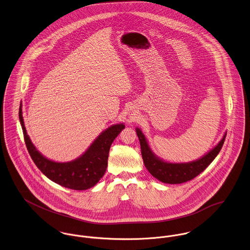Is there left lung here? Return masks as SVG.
Masks as SVG:
<instances>
[{"label": "left lung", "instance_id": "obj_1", "mask_svg": "<svg viewBox=\"0 0 250 250\" xmlns=\"http://www.w3.org/2000/svg\"><path fill=\"white\" fill-rule=\"evenodd\" d=\"M136 133L140 141L141 152L146 169L159 181L171 185L186 183L203 172L221 151L227 136V133L224 135L220 143L201 159L190 163L173 164L159 159L152 152L145 135L139 128H136Z\"/></svg>", "mask_w": 250, "mask_h": 250}]
</instances>
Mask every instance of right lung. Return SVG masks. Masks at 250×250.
<instances>
[{"label":"right lung","mask_w":250,"mask_h":250,"mask_svg":"<svg viewBox=\"0 0 250 250\" xmlns=\"http://www.w3.org/2000/svg\"><path fill=\"white\" fill-rule=\"evenodd\" d=\"M19 119L26 148L36 167L49 180L74 190L90 188L101 180L107 167L110 146L116 137L125 128L124 124L111 125L102 132L81 157L67 163H56L43 157L31 143L24 127L21 104L19 108Z\"/></svg>","instance_id":"right-lung-1"}]
</instances>
